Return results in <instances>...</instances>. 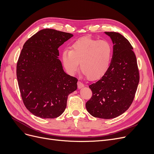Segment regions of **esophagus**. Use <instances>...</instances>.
I'll return each instance as SVG.
<instances>
[{
  "instance_id": "esophagus-1",
  "label": "esophagus",
  "mask_w": 154,
  "mask_h": 154,
  "mask_svg": "<svg viewBox=\"0 0 154 154\" xmlns=\"http://www.w3.org/2000/svg\"><path fill=\"white\" fill-rule=\"evenodd\" d=\"M77 84H78V87L79 88H82V87H84V84H83V83L81 81H78Z\"/></svg>"
}]
</instances>
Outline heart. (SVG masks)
<instances>
[{"mask_svg": "<svg viewBox=\"0 0 154 154\" xmlns=\"http://www.w3.org/2000/svg\"><path fill=\"white\" fill-rule=\"evenodd\" d=\"M112 46L106 40L83 37L74 42L71 50L62 53V62L70 74L75 73L80 62V69L90 80L103 76L108 70L112 57Z\"/></svg>", "mask_w": 154, "mask_h": 154, "instance_id": "heart-1", "label": "heart"}]
</instances>
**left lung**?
<instances>
[{"mask_svg":"<svg viewBox=\"0 0 154 154\" xmlns=\"http://www.w3.org/2000/svg\"><path fill=\"white\" fill-rule=\"evenodd\" d=\"M114 44L110 66L98 81L89 85L92 95L85 104L95 118L111 119L132 105L139 82L136 54L128 40L118 32H105Z\"/></svg>","mask_w":154,"mask_h":154,"instance_id":"left-lung-1","label":"left lung"}]
</instances>
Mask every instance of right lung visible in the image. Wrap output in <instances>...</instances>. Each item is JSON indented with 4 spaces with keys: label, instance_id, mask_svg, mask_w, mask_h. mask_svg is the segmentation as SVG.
Returning <instances> with one entry per match:
<instances>
[{
    "label": "right lung",
    "instance_id": "1",
    "mask_svg": "<svg viewBox=\"0 0 154 154\" xmlns=\"http://www.w3.org/2000/svg\"><path fill=\"white\" fill-rule=\"evenodd\" d=\"M73 36L52 29L39 31L23 46L17 64V77L26 109L42 118H56L67 106L78 79L63 71L58 48Z\"/></svg>",
    "mask_w": 154,
    "mask_h": 154
}]
</instances>
